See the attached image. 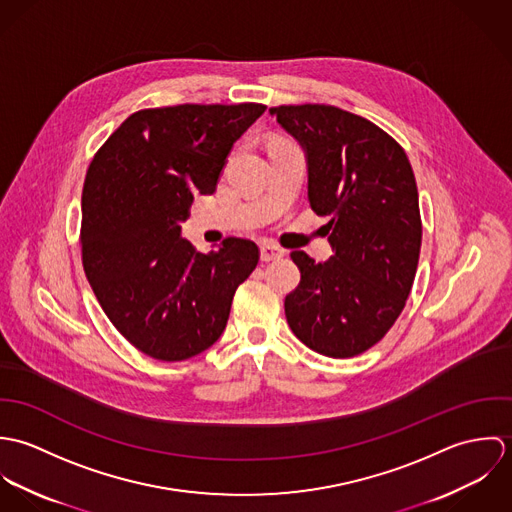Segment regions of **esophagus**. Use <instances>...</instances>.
Masks as SVG:
<instances>
[{
  "instance_id": "esophagus-1",
  "label": "esophagus",
  "mask_w": 512,
  "mask_h": 512,
  "mask_svg": "<svg viewBox=\"0 0 512 512\" xmlns=\"http://www.w3.org/2000/svg\"><path fill=\"white\" fill-rule=\"evenodd\" d=\"M284 254H286V250L280 248V246H276V244H272V242H264V244L260 246V258H262L264 262L280 260V258H284Z\"/></svg>"
}]
</instances>
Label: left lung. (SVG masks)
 <instances>
[{
	"instance_id": "left-lung-1",
	"label": "left lung",
	"mask_w": 512,
	"mask_h": 512,
	"mask_svg": "<svg viewBox=\"0 0 512 512\" xmlns=\"http://www.w3.org/2000/svg\"><path fill=\"white\" fill-rule=\"evenodd\" d=\"M307 159L309 207L329 217L333 256L295 250L299 286L284 307L293 335L319 355L357 357L376 345L412 290L422 219L406 151L365 118L327 104L270 108Z\"/></svg>"
}]
</instances>
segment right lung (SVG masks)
<instances>
[{
  "instance_id": "1",
  "label": "right lung",
  "mask_w": 512,
  "mask_h": 512,
  "mask_svg": "<svg viewBox=\"0 0 512 512\" xmlns=\"http://www.w3.org/2000/svg\"><path fill=\"white\" fill-rule=\"evenodd\" d=\"M264 104H179L132 114L94 155L82 189V266L112 325L147 357L185 361L226 327L254 272L252 240L209 254L181 238L197 193L213 195L234 142Z\"/></svg>"
}]
</instances>
